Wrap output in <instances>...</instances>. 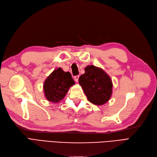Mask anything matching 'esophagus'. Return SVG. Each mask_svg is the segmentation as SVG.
I'll return each instance as SVG.
<instances>
[{"mask_svg":"<svg viewBox=\"0 0 157 157\" xmlns=\"http://www.w3.org/2000/svg\"><path fill=\"white\" fill-rule=\"evenodd\" d=\"M79 78V75H75V76H74V80L75 81V82H78Z\"/></svg>","mask_w":157,"mask_h":157,"instance_id":"34e87169","label":"esophagus"}]
</instances>
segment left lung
Segmentation results:
<instances>
[{"label":"left lung","mask_w":157,"mask_h":157,"mask_svg":"<svg viewBox=\"0 0 157 157\" xmlns=\"http://www.w3.org/2000/svg\"><path fill=\"white\" fill-rule=\"evenodd\" d=\"M79 83L89 102L95 105L104 104L112 96V79L102 68L93 65L85 67V74L79 78Z\"/></svg>","instance_id":"8db88e82"}]
</instances>
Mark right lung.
Returning <instances> with one entry per match:
<instances>
[{"mask_svg": "<svg viewBox=\"0 0 157 157\" xmlns=\"http://www.w3.org/2000/svg\"><path fill=\"white\" fill-rule=\"evenodd\" d=\"M75 83L71 74L59 68L50 74L44 83L45 98L49 102L57 103L64 98L69 88Z\"/></svg>", "mask_w": 157, "mask_h": 157, "instance_id": "right-lung-1", "label": "right lung"}]
</instances>
